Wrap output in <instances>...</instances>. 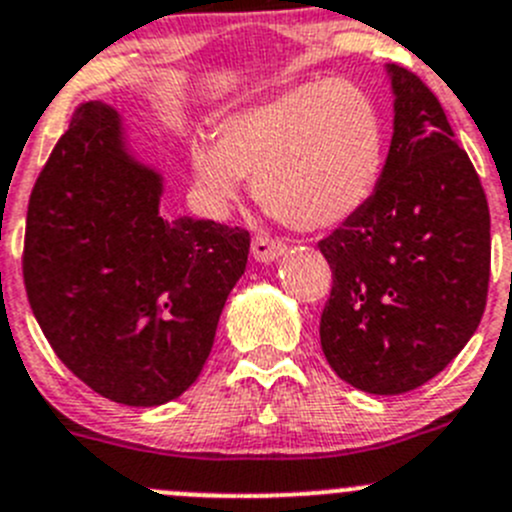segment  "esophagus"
<instances>
[{"label":"esophagus","mask_w":512,"mask_h":512,"mask_svg":"<svg viewBox=\"0 0 512 512\" xmlns=\"http://www.w3.org/2000/svg\"><path fill=\"white\" fill-rule=\"evenodd\" d=\"M283 252H285L283 242L272 240V237H267V234H257L255 240H252V257H255L257 262L278 260Z\"/></svg>","instance_id":"34e87169"}]
</instances>
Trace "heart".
Wrapping results in <instances>:
<instances>
[{
  "label": "heart",
  "mask_w": 512,
  "mask_h": 512,
  "mask_svg": "<svg viewBox=\"0 0 512 512\" xmlns=\"http://www.w3.org/2000/svg\"><path fill=\"white\" fill-rule=\"evenodd\" d=\"M189 161L212 209L229 207L252 176L267 212L305 232L331 229L379 189L386 123L364 85L308 80L227 116L217 138H191Z\"/></svg>",
  "instance_id": "1"
}]
</instances>
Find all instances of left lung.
Segmentation results:
<instances>
[{
	"mask_svg": "<svg viewBox=\"0 0 512 512\" xmlns=\"http://www.w3.org/2000/svg\"><path fill=\"white\" fill-rule=\"evenodd\" d=\"M394 136L356 217L318 242L333 272L321 315L331 369L369 394L427 384L480 326L490 283V209L437 95L389 65Z\"/></svg>",
	"mask_w": 512,
	"mask_h": 512,
	"instance_id": "1",
	"label": "left lung"
}]
</instances>
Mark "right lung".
Instances as JSON below:
<instances>
[{
    "label": "right lung",
    "instance_id": "add662e5",
    "mask_svg": "<svg viewBox=\"0 0 512 512\" xmlns=\"http://www.w3.org/2000/svg\"><path fill=\"white\" fill-rule=\"evenodd\" d=\"M161 189L116 111L83 103L27 207L22 275L42 333L83 384L128 407L197 381L250 252L242 227L161 217Z\"/></svg>",
    "mask_w": 512,
    "mask_h": 512
}]
</instances>
